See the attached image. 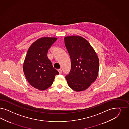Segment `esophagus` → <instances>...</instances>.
I'll return each instance as SVG.
<instances>
[{"label": "esophagus", "mask_w": 129, "mask_h": 129, "mask_svg": "<svg viewBox=\"0 0 129 129\" xmlns=\"http://www.w3.org/2000/svg\"><path fill=\"white\" fill-rule=\"evenodd\" d=\"M58 71L59 74H61V73H62V70H61V69H58Z\"/></svg>", "instance_id": "1"}]
</instances>
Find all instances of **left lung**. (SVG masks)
<instances>
[{
	"label": "left lung",
	"mask_w": 129,
	"mask_h": 129,
	"mask_svg": "<svg viewBox=\"0 0 129 129\" xmlns=\"http://www.w3.org/2000/svg\"><path fill=\"white\" fill-rule=\"evenodd\" d=\"M64 42L71 60V71L65 77L68 85L76 91L86 90L98 77V56L89 42L81 36H67Z\"/></svg>",
	"instance_id": "1"
}]
</instances>
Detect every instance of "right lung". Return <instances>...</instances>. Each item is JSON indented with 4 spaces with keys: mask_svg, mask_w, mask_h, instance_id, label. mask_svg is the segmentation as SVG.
<instances>
[{
    "mask_svg": "<svg viewBox=\"0 0 129 129\" xmlns=\"http://www.w3.org/2000/svg\"><path fill=\"white\" fill-rule=\"evenodd\" d=\"M57 40L53 37L41 38L33 43L27 50L23 63V71L28 83L32 87L44 90L50 87L56 75L47 57L49 49Z\"/></svg>",
    "mask_w": 129,
    "mask_h": 129,
    "instance_id": "obj_1",
    "label": "right lung"
}]
</instances>
